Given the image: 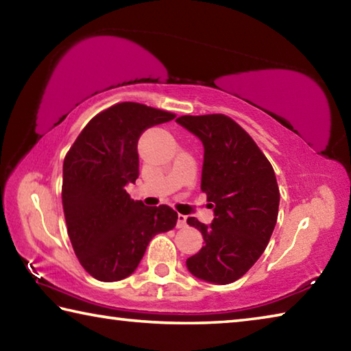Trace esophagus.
<instances>
[{
	"label": "esophagus",
	"mask_w": 351,
	"mask_h": 351,
	"mask_svg": "<svg viewBox=\"0 0 351 351\" xmlns=\"http://www.w3.org/2000/svg\"><path fill=\"white\" fill-rule=\"evenodd\" d=\"M178 228H186L187 226V217L186 215H181V213H178V223H176Z\"/></svg>",
	"instance_id": "obj_1"
}]
</instances>
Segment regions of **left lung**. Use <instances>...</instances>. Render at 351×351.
Masks as SVG:
<instances>
[{
	"mask_svg": "<svg viewBox=\"0 0 351 351\" xmlns=\"http://www.w3.org/2000/svg\"><path fill=\"white\" fill-rule=\"evenodd\" d=\"M176 122L203 142L201 190L213 207L210 224L187 218L204 239L199 252L187 258V269L204 282L232 283L260 258L276 228L280 192L274 169L228 116H181Z\"/></svg>",
	"mask_w": 351,
	"mask_h": 351,
	"instance_id": "8db88e82",
	"label": "left lung"
}]
</instances>
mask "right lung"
Here are the masks:
<instances>
[{
	"mask_svg": "<svg viewBox=\"0 0 351 351\" xmlns=\"http://www.w3.org/2000/svg\"><path fill=\"white\" fill-rule=\"evenodd\" d=\"M171 119L173 112L142 104L112 105L88 122L64 156L68 235L80 265L100 282L133 274L153 237L175 228L171 207H148L125 190L139 176L141 134Z\"/></svg>",
	"mask_w": 351,
	"mask_h": 351,
	"instance_id": "right-lung-1",
	"label": "right lung"
}]
</instances>
